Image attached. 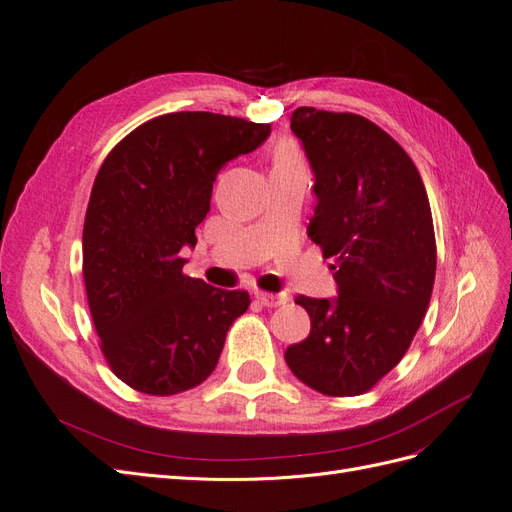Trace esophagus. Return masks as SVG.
Here are the masks:
<instances>
[{"mask_svg": "<svg viewBox=\"0 0 512 512\" xmlns=\"http://www.w3.org/2000/svg\"><path fill=\"white\" fill-rule=\"evenodd\" d=\"M256 299L267 305V307H280L288 303V294L286 292H265V290H256Z\"/></svg>", "mask_w": 512, "mask_h": 512, "instance_id": "obj_1", "label": "esophagus"}]
</instances>
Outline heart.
I'll use <instances>...</instances> for the list:
<instances>
[{
	"label": "heart",
	"mask_w": 512,
	"mask_h": 512,
	"mask_svg": "<svg viewBox=\"0 0 512 512\" xmlns=\"http://www.w3.org/2000/svg\"><path fill=\"white\" fill-rule=\"evenodd\" d=\"M297 160H301L297 145L290 143V141H282V143L275 145L273 162H297Z\"/></svg>",
	"instance_id": "1"
}]
</instances>
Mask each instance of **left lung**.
I'll return each mask as SVG.
<instances>
[{"label":"left lung","mask_w":512,"mask_h":512,"mask_svg":"<svg viewBox=\"0 0 512 512\" xmlns=\"http://www.w3.org/2000/svg\"><path fill=\"white\" fill-rule=\"evenodd\" d=\"M290 128L316 175L307 237L333 258L339 297L294 299L312 331L284 359L322 395H363L404 359L429 307L436 280L429 198L412 158L374 121L301 106Z\"/></svg>","instance_id":"obj_1"}]
</instances>
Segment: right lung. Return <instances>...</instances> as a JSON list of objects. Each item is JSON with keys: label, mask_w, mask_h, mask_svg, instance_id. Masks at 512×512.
<instances>
[{"label": "right lung", "mask_w": 512, "mask_h": 512, "mask_svg": "<svg viewBox=\"0 0 512 512\" xmlns=\"http://www.w3.org/2000/svg\"><path fill=\"white\" fill-rule=\"evenodd\" d=\"M269 123L185 111L145 121L102 162L83 226V277L100 350L130 389L168 397L205 382L252 299L183 273V245L220 168L267 141Z\"/></svg>", "instance_id": "add662e5"}]
</instances>
